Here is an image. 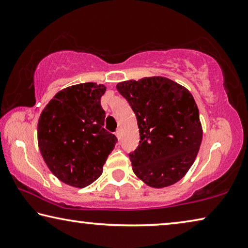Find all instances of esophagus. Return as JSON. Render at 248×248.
Returning a JSON list of instances; mask_svg holds the SVG:
<instances>
[{
    "mask_svg": "<svg viewBox=\"0 0 248 248\" xmlns=\"http://www.w3.org/2000/svg\"><path fill=\"white\" fill-rule=\"evenodd\" d=\"M115 133H116V137L118 138V139H120V136H121V131H120V130L118 129V130H117V131H116Z\"/></svg>",
    "mask_w": 248,
    "mask_h": 248,
    "instance_id": "obj_1",
    "label": "esophagus"
}]
</instances>
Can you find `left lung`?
<instances>
[{"instance_id":"left-lung-1","label":"left lung","mask_w":248,"mask_h":248,"mask_svg":"<svg viewBox=\"0 0 248 248\" xmlns=\"http://www.w3.org/2000/svg\"><path fill=\"white\" fill-rule=\"evenodd\" d=\"M137 117L140 143L130 153L133 173L148 186L163 188L182 179L194 164L202 125L186 87L163 77L117 84Z\"/></svg>"}]
</instances>
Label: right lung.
Segmentation results:
<instances>
[{"label":"right lung","mask_w":248,"mask_h":248,"mask_svg":"<svg viewBox=\"0 0 248 248\" xmlns=\"http://www.w3.org/2000/svg\"><path fill=\"white\" fill-rule=\"evenodd\" d=\"M106 86L81 83L63 89L46 105L38 120V146L46 164L69 186L84 188L103 173L118 141L104 129L100 98Z\"/></svg>","instance_id":"obj_1"}]
</instances>
